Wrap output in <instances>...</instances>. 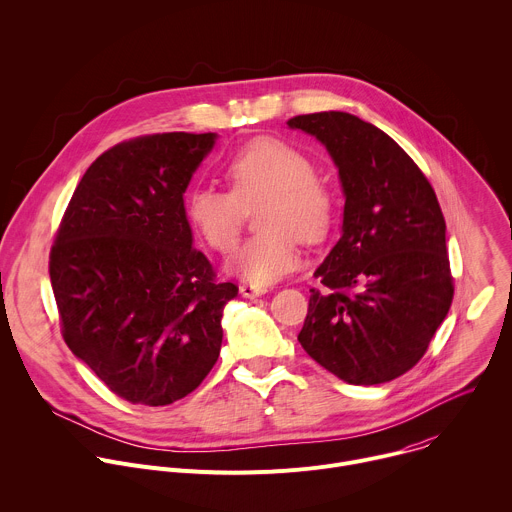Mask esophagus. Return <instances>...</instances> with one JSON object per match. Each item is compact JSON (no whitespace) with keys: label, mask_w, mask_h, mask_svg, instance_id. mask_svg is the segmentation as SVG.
<instances>
[{"label":"esophagus","mask_w":512,"mask_h":512,"mask_svg":"<svg viewBox=\"0 0 512 512\" xmlns=\"http://www.w3.org/2000/svg\"><path fill=\"white\" fill-rule=\"evenodd\" d=\"M239 293H241L243 297H247V299H253V297H259V295H265L267 289H265V287H259V285L243 283V285L239 287Z\"/></svg>","instance_id":"esophagus-1"}]
</instances>
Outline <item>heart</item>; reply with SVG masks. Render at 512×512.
I'll return each instance as SVG.
<instances>
[{
	"label": "heart",
	"mask_w": 512,
	"mask_h": 512,
	"mask_svg": "<svg viewBox=\"0 0 512 512\" xmlns=\"http://www.w3.org/2000/svg\"><path fill=\"white\" fill-rule=\"evenodd\" d=\"M227 177L233 193L213 185L189 191L187 221L211 249L229 253L239 239L243 207L267 201L257 221L263 233L231 255L227 273L249 285L275 283L297 267V239L317 243L329 233L333 191L315 177L307 154L277 138H257L237 150L227 164Z\"/></svg>",
	"instance_id": "obj_1"
}]
</instances>
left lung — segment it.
<instances>
[{"mask_svg": "<svg viewBox=\"0 0 512 512\" xmlns=\"http://www.w3.org/2000/svg\"><path fill=\"white\" fill-rule=\"evenodd\" d=\"M331 156L346 199L342 237L315 269L303 350L354 386L396 380L418 364L452 303L446 223L428 179L378 126L348 112L287 120Z\"/></svg>", "mask_w": 512, "mask_h": 512, "instance_id": "1", "label": "left lung"}]
</instances>
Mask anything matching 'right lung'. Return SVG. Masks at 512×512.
<instances>
[{
    "label": "right lung",
    "mask_w": 512,
    "mask_h": 512,
    "mask_svg": "<svg viewBox=\"0 0 512 512\" xmlns=\"http://www.w3.org/2000/svg\"><path fill=\"white\" fill-rule=\"evenodd\" d=\"M217 138L166 132L100 154L50 253L64 342L132 404L185 398L221 352L223 309L239 289L215 281L185 215L189 183Z\"/></svg>",
    "instance_id": "obj_1"
}]
</instances>
